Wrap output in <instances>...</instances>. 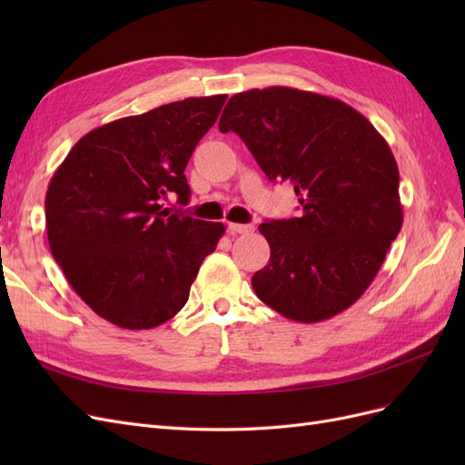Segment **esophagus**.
<instances>
[{
	"instance_id": "obj_1",
	"label": "esophagus",
	"mask_w": 465,
	"mask_h": 465,
	"mask_svg": "<svg viewBox=\"0 0 465 465\" xmlns=\"http://www.w3.org/2000/svg\"><path fill=\"white\" fill-rule=\"evenodd\" d=\"M229 231H231L232 234H250V232H254V224L229 223Z\"/></svg>"
}]
</instances>
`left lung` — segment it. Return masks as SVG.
Listing matches in <instances>:
<instances>
[{"mask_svg": "<svg viewBox=\"0 0 465 465\" xmlns=\"http://www.w3.org/2000/svg\"><path fill=\"white\" fill-rule=\"evenodd\" d=\"M219 130L241 135L267 178L291 182L302 211L260 224L272 256L252 277L258 299L302 323L357 302L403 223L386 139L349 104L291 87L234 94Z\"/></svg>", "mask_w": 465, "mask_h": 465, "instance_id": "obj_1", "label": "left lung"}]
</instances>
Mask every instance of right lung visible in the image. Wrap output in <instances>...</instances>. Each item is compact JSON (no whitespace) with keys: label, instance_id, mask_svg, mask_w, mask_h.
<instances>
[{"label":"right lung","instance_id":"1","mask_svg":"<svg viewBox=\"0 0 465 465\" xmlns=\"http://www.w3.org/2000/svg\"><path fill=\"white\" fill-rule=\"evenodd\" d=\"M227 94L192 96L101 125L69 151L46 192L54 260L93 311L151 330L182 311L223 223L171 213L186 205V164Z\"/></svg>","mask_w":465,"mask_h":465}]
</instances>
